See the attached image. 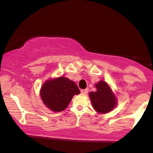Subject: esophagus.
<instances>
[{
    "label": "esophagus",
    "instance_id": "esophagus-1",
    "mask_svg": "<svg viewBox=\"0 0 153 153\" xmlns=\"http://www.w3.org/2000/svg\"><path fill=\"white\" fill-rule=\"evenodd\" d=\"M88 88L83 89V90H81V94H84V95H86L88 94Z\"/></svg>",
    "mask_w": 153,
    "mask_h": 153
}]
</instances>
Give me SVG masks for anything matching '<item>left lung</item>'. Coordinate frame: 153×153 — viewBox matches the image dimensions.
I'll return each instance as SVG.
<instances>
[{"instance_id":"left-lung-1","label":"left lung","mask_w":153,"mask_h":153,"mask_svg":"<svg viewBox=\"0 0 153 153\" xmlns=\"http://www.w3.org/2000/svg\"><path fill=\"white\" fill-rule=\"evenodd\" d=\"M97 91L91 92L89 96L94 109L99 113H108L114 108L117 101L106 82L101 80L96 85Z\"/></svg>"}]
</instances>
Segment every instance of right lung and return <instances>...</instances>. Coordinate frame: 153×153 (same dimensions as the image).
<instances>
[{"mask_svg": "<svg viewBox=\"0 0 153 153\" xmlns=\"http://www.w3.org/2000/svg\"><path fill=\"white\" fill-rule=\"evenodd\" d=\"M80 93L74 82L65 77H59L45 82L40 95L47 107L53 111L59 112L65 109L73 96Z\"/></svg>", "mask_w": 153, "mask_h": 153, "instance_id": "obj_1", "label": "right lung"}]
</instances>
